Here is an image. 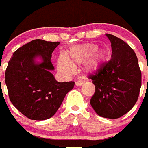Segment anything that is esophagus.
<instances>
[{
	"instance_id": "esophagus-1",
	"label": "esophagus",
	"mask_w": 148,
	"mask_h": 148,
	"mask_svg": "<svg viewBox=\"0 0 148 148\" xmlns=\"http://www.w3.org/2000/svg\"><path fill=\"white\" fill-rule=\"evenodd\" d=\"M75 85L80 87V86L83 85V82H81V81H77V82H75Z\"/></svg>"
}]
</instances>
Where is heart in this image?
Here are the masks:
<instances>
[{
  "mask_svg": "<svg viewBox=\"0 0 148 148\" xmlns=\"http://www.w3.org/2000/svg\"><path fill=\"white\" fill-rule=\"evenodd\" d=\"M99 45L92 43L74 47L67 53V58L60 56L57 61L58 70L66 75H70L74 72V66L82 65L85 63L84 70L89 75L95 74L101 68L107 64L110 58V52L108 49H99ZM104 58L98 61V56Z\"/></svg>",
  "mask_w": 148,
  "mask_h": 148,
  "instance_id": "b5f03b06",
  "label": "heart"
}]
</instances>
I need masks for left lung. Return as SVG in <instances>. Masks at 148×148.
Listing matches in <instances>:
<instances>
[{
    "instance_id": "8db88e82",
    "label": "left lung",
    "mask_w": 148,
    "mask_h": 148,
    "mask_svg": "<svg viewBox=\"0 0 148 148\" xmlns=\"http://www.w3.org/2000/svg\"><path fill=\"white\" fill-rule=\"evenodd\" d=\"M111 43V59L94 75L95 91L90 104L99 116L118 119L128 113L138 100L142 73L133 49L124 40L106 34Z\"/></svg>"
}]
</instances>
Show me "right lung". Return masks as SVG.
Here are the masks:
<instances>
[{"label": "right lung", "instance_id": "right-lung-1", "mask_svg": "<svg viewBox=\"0 0 148 148\" xmlns=\"http://www.w3.org/2000/svg\"><path fill=\"white\" fill-rule=\"evenodd\" d=\"M59 42L33 40L17 49L8 63L5 82L11 102L32 120L51 118L60 108L74 82H58L50 73L55 69L52 53ZM39 57L40 63L35 61Z\"/></svg>", "mask_w": 148, "mask_h": 148}]
</instances>
